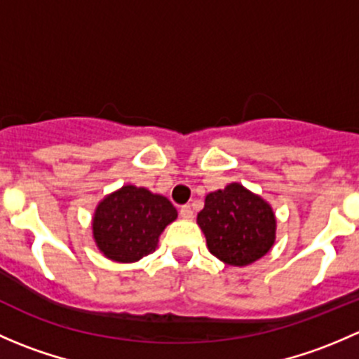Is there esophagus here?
<instances>
[{
	"label": "esophagus",
	"instance_id": "obj_1",
	"mask_svg": "<svg viewBox=\"0 0 359 359\" xmlns=\"http://www.w3.org/2000/svg\"><path fill=\"white\" fill-rule=\"evenodd\" d=\"M179 213H180V217H182V219H187V220L193 219V217H194V212H193V208H191V205L180 206Z\"/></svg>",
	"mask_w": 359,
	"mask_h": 359
}]
</instances>
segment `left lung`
I'll use <instances>...</instances> for the list:
<instances>
[{
  "label": "left lung",
  "mask_w": 359,
  "mask_h": 359,
  "mask_svg": "<svg viewBox=\"0 0 359 359\" xmlns=\"http://www.w3.org/2000/svg\"><path fill=\"white\" fill-rule=\"evenodd\" d=\"M208 250L229 266H248L266 255L274 243L273 208L240 184L210 193L198 213Z\"/></svg>",
  "instance_id": "obj_1"
}]
</instances>
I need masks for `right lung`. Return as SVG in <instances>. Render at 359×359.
Masks as SVG:
<instances>
[{
    "label": "right lung",
    "mask_w": 359,
    "mask_h": 359,
    "mask_svg": "<svg viewBox=\"0 0 359 359\" xmlns=\"http://www.w3.org/2000/svg\"><path fill=\"white\" fill-rule=\"evenodd\" d=\"M177 210L165 196L125 186L100 201L93 217V238L107 259L135 262L153 253L158 238Z\"/></svg>",
    "instance_id": "1"
}]
</instances>
